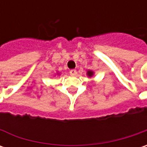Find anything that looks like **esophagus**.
Returning <instances> with one entry per match:
<instances>
[{"label": "esophagus", "instance_id": "34e87169", "mask_svg": "<svg viewBox=\"0 0 147 147\" xmlns=\"http://www.w3.org/2000/svg\"><path fill=\"white\" fill-rule=\"evenodd\" d=\"M69 74H70L71 76H76L77 70L76 69H71V70L69 71Z\"/></svg>", "mask_w": 147, "mask_h": 147}]
</instances>
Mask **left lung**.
Wrapping results in <instances>:
<instances>
[{"label":"left lung","mask_w":147,"mask_h":147,"mask_svg":"<svg viewBox=\"0 0 147 147\" xmlns=\"http://www.w3.org/2000/svg\"><path fill=\"white\" fill-rule=\"evenodd\" d=\"M92 74H93V72H92V71H88V76L92 77Z\"/></svg>","instance_id":"1"}]
</instances>
